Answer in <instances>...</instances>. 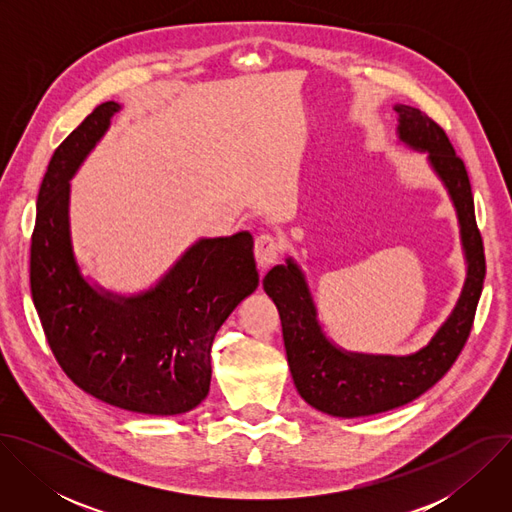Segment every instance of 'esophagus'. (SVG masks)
Returning <instances> with one entry per match:
<instances>
[{
    "instance_id": "esophagus-1",
    "label": "esophagus",
    "mask_w": 512,
    "mask_h": 512,
    "mask_svg": "<svg viewBox=\"0 0 512 512\" xmlns=\"http://www.w3.org/2000/svg\"><path fill=\"white\" fill-rule=\"evenodd\" d=\"M281 255V241L273 235H261L255 239V259L259 267H271Z\"/></svg>"
}]
</instances>
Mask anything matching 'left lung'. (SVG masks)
I'll return each mask as SVG.
<instances>
[{"label":"left lung","mask_w":512,"mask_h":512,"mask_svg":"<svg viewBox=\"0 0 512 512\" xmlns=\"http://www.w3.org/2000/svg\"><path fill=\"white\" fill-rule=\"evenodd\" d=\"M399 139L427 152L433 172L446 184L458 212L468 273L450 318L419 352L409 356H373L334 346L320 322L302 269L287 259L265 279V294L277 306L296 389L306 403L334 417H362L401 407L440 381L460 356L476 316L486 275L482 235L476 225L474 196L466 166L456 156L446 131L423 111L395 105Z\"/></svg>","instance_id":"obj_1"}]
</instances>
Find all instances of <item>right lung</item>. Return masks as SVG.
I'll list each match as a JSON object with an SVG mask.
<instances>
[{
	"label": "right lung",
	"mask_w": 512,
	"mask_h": 512,
	"mask_svg": "<svg viewBox=\"0 0 512 512\" xmlns=\"http://www.w3.org/2000/svg\"><path fill=\"white\" fill-rule=\"evenodd\" d=\"M121 107L101 103L56 148L44 174L30 247V287L48 346L66 377L119 409L178 415L210 389V350L259 285L253 237L202 239L139 296L99 291L70 243V184Z\"/></svg>",
	"instance_id": "1"
}]
</instances>
